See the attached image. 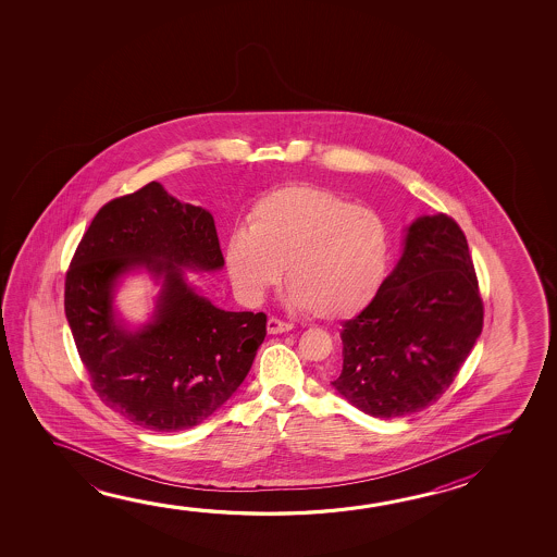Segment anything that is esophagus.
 I'll list each match as a JSON object with an SVG mask.
<instances>
[{
  "instance_id": "1",
  "label": "esophagus",
  "mask_w": 557,
  "mask_h": 557,
  "mask_svg": "<svg viewBox=\"0 0 557 557\" xmlns=\"http://www.w3.org/2000/svg\"><path fill=\"white\" fill-rule=\"evenodd\" d=\"M268 334H283V332H289V330H293V324H289V322H283V320L280 319H268Z\"/></svg>"
}]
</instances>
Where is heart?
<instances>
[{"mask_svg": "<svg viewBox=\"0 0 557 557\" xmlns=\"http://www.w3.org/2000/svg\"><path fill=\"white\" fill-rule=\"evenodd\" d=\"M388 262V231L366 206L310 184L265 194L233 233L225 264L237 292L258 301L285 268L293 309L320 319L354 317L379 292Z\"/></svg>", "mask_w": 557, "mask_h": 557, "instance_id": "heart-1", "label": "heart"}]
</instances>
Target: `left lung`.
<instances>
[{
    "instance_id": "left-lung-1",
    "label": "left lung",
    "mask_w": 557,
    "mask_h": 557,
    "mask_svg": "<svg viewBox=\"0 0 557 557\" xmlns=\"http://www.w3.org/2000/svg\"><path fill=\"white\" fill-rule=\"evenodd\" d=\"M401 255L373 301L346 320L332 386L373 418L441 398L482 334L483 305L465 233L435 213L404 228Z\"/></svg>"
}]
</instances>
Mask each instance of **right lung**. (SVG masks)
Listing matches in <instances>:
<instances>
[{
	"label": "right lung",
	"instance_id": "right-lung-1",
	"mask_svg": "<svg viewBox=\"0 0 557 557\" xmlns=\"http://www.w3.org/2000/svg\"><path fill=\"white\" fill-rule=\"evenodd\" d=\"M225 265L210 211L159 183L109 201L95 215L65 275V319L92 388L139 428L198 425L237 393L265 337L264 312L215 307L186 272ZM146 271L160 292L150 319L115 309L126 274Z\"/></svg>",
	"mask_w": 557,
	"mask_h": 557
}]
</instances>
